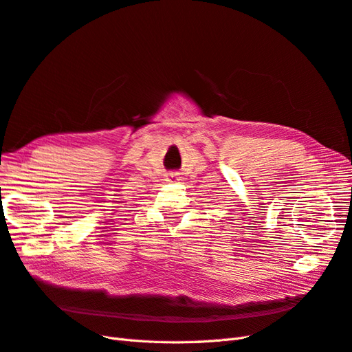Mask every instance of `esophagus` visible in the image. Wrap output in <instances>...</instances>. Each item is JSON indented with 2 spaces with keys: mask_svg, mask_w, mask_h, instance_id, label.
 I'll list each match as a JSON object with an SVG mask.
<instances>
[{
  "mask_svg": "<svg viewBox=\"0 0 352 352\" xmlns=\"http://www.w3.org/2000/svg\"><path fill=\"white\" fill-rule=\"evenodd\" d=\"M179 179H182V177H179V174H177V173H173L168 175V182H170V183H177V182H179Z\"/></svg>",
  "mask_w": 352,
  "mask_h": 352,
  "instance_id": "34e87169",
  "label": "esophagus"
}]
</instances>
